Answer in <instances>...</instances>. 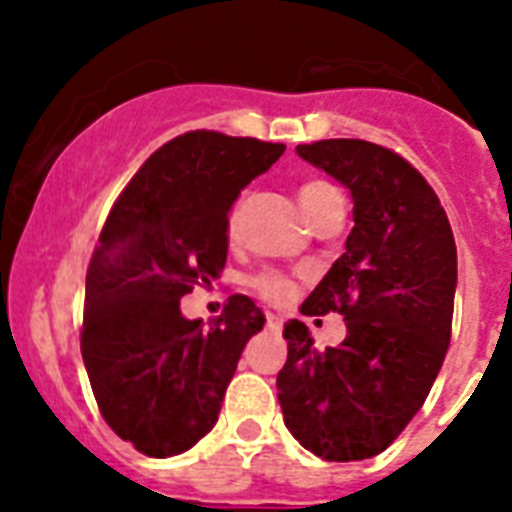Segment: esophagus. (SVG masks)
I'll use <instances>...</instances> for the list:
<instances>
[{"instance_id": "1", "label": "esophagus", "mask_w": 512, "mask_h": 512, "mask_svg": "<svg viewBox=\"0 0 512 512\" xmlns=\"http://www.w3.org/2000/svg\"><path fill=\"white\" fill-rule=\"evenodd\" d=\"M281 324H284V321H281V316H276V313H265V327L271 329V332H279Z\"/></svg>"}]
</instances>
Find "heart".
<instances>
[{
	"label": "heart",
	"mask_w": 512,
	"mask_h": 512,
	"mask_svg": "<svg viewBox=\"0 0 512 512\" xmlns=\"http://www.w3.org/2000/svg\"><path fill=\"white\" fill-rule=\"evenodd\" d=\"M332 191H335V188H332L329 183H321V180H308V183L300 185L297 199H300V207L305 209V215H311V209ZM233 223H236V207L228 209V217H225V228H228V233L233 231ZM249 284H252L260 295L273 300V303H281V300H287V297L292 295V281L279 271L255 273V276L249 279Z\"/></svg>",
	"instance_id": "1"
}]
</instances>
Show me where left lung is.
Instances as JSON below:
<instances>
[{
    "label": "left lung",
    "mask_w": 512,
    "mask_h": 512,
    "mask_svg": "<svg viewBox=\"0 0 512 512\" xmlns=\"http://www.w3.org/2000/svg\"><path fill=\"white\" fill-rule=\"evenodd\" d=\"M297 154L353 199L345 252L300 305L303 316H345L348 335L316 350L303 321H289L279 404L316 457L369 460L420 412L444 364L457 287L452 225L428 180L390 148L337 138Z\"/></svg>",
    "instance_id": "left-lung-1"
}]
</instances>
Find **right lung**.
Here are the masks:
<instances>
[{"label": "right lung", "mask_w": 512, "mask_h": 512, "mask_svg": "<svg viewBox=\"0 0 512 512\" xmlns=\"http://www.w3.org/2000/svg\"><path fill=\"white\" fill-rule=\"evenodd\" d=\"M284 143L196 130L164 143L116 199L84 289L82 358L103 420L148 457L188 452L215 428L241 350L265 324L231 295L209 329L180 297L220 276L225 217Z\"/></svg>", "instance_id": "add662e5"}]
</instances>
